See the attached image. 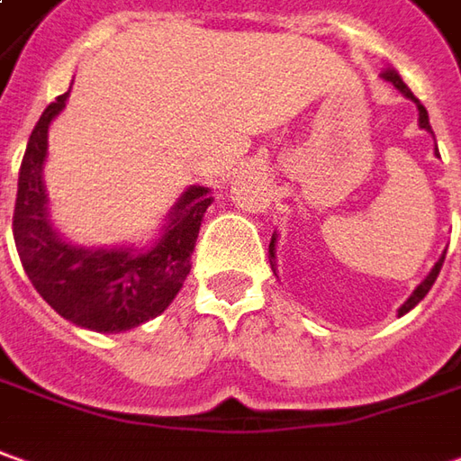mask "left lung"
I'll use <instances>...</instances> for the list:
<instances>
[{
    "label": "left lung",
    "instance_id": "obj_1",
    "mask_svg": "<svg viewBox=\"0 0 461 461\" xmlns=\"http://www.w3.org/2000/svg\"><path fill=\"white\" fill-rule=\"evenodd\" d=\"M381 77H384V80H388V83H391V86L396 87L399 93H403L406 98L414 100L416 108H419V125H421L424 131H431V125H429V113H427V108H424V105L419 103V98H416L414 93H411V90L406 87V83H403L402 77H399V73H396V70H384V73H381ZM270 265H272V270H275V237H272V242H270ZM441 265H444V255H441V257H439V262H437V265L431 267V272H429V275H427V280H424V283L419 285V287H416L414 293H411V297H409V300L403 303L402 308H399V315H403V312H409V310L414 308V305H419V303L424 300V295H427L429 290H431V285H434V280H437V275H439Z\"/></svg>",
    "mask_w": 461,
    "mask_h": 461
}]
</instances>
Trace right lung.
Returning <instances> with one entry per match:
<instances>
[{
	"label": "right lung",
	"mask_w": 461,
	"mask_h": 461,
	"mask_svg": "<svg viewBox=\"0 0 461 461\" xmlns=\"http://www.w3.org/2000/svg\"><path fill=\"white\" fill-rule=\"evenodd\" d=\"M68 95L62 93L47 105L27 140L12 219L14 244L27 277L50 308L87 330L121 333L161 315L178 295L212 196L206 186L184 191L153 247L108 249L65 242L47 217L42 164L47 128Z\"/></svg>",
	"instance_id": "add662e5"
}]
</instances>
